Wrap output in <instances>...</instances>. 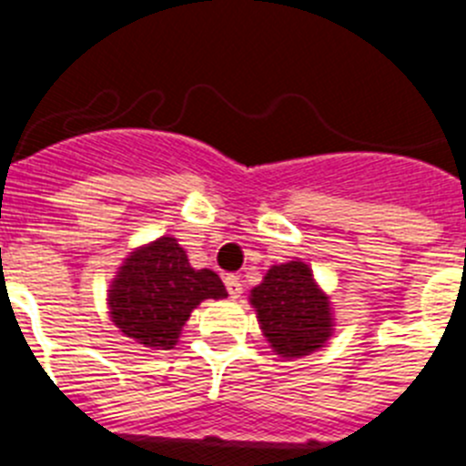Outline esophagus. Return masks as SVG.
<instances>
[{"label":"esophagus","instance_id":"esophagus-1","mask_svg":"<svg viewBox=\"0 0 466 466\" xmlns=\"http://www.w3.org/2000/svg\"><path fill=\"white\" fill-rule=\"evenodd\" d=\"M224 282H226V289H228L230 299H238V296L242 294V282L238 275H226Z\"/></svg>","mask_w":466,"mask_h":466}]
</instances>
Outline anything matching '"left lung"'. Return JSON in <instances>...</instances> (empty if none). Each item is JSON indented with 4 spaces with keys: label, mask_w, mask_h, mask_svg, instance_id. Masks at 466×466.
<instances>
[{
    "label": "left lung",
    "mask_w": 466,
    "mask_h": 466,
    "mask_svg": "<svg viewBox=\"0 0 466 466\" xmlns=\"http://www.w3.org/2000/svg\"><path fill=\"white\" fill-rule=\"evenodd\" d=\"M249 306L270 350L287 361L322 350L336 331L331 296L300 258L270 266L249 291Z\"/></svg>",
    "instance_id": "obj_1"
}]
</instances>
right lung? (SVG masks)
Segmentation results:
<instances>
[{"label": "right lung", "mask_w": 466, "mask_h": 466, "mask_svg": "<svg viewBox=\"0 0 466 466\" xmlns=\"http://www.w3.org/2000/svg\"><path fill=\"white\" fill-rule=\"evenodd\" d=\"M214 270H196L175 236H160L135 247L123 258L106 289L111 322L135 343L172 350L182 327L205 299H226Z\"/></svg>", "instance_id": "1"}]
</instances>
